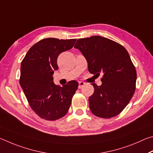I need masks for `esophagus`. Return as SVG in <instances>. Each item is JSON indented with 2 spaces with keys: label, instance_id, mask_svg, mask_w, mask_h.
I'll return each mask as SVG.
<instances>
[{
  "label": "esophagus",
  "instance_id": "esophagus-1",
  "mask_svg": "<svg viewBox=\"0 0 153 153\" xmlns=\"http://www.w3.org/2000/svg\"><path fill=\"white\" fill-rule=\"evenodd\" d=\"M85 82H82V81H80L79 82V89H81V88H82L84 87V85H85Z\"/></svg>",
  "mask_w": 153,
  "mask_h": 153
}]
</instances>
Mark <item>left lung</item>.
<instances>
[{"instance_id":"1","label":"left lung","mask_w":153,"mask_h":153,"mask_svg":"<svg viewBox=\"0 0 153 153\" xmlns=\"http://www.w3.org/2000/svg\"><path fill=\"white\" fill-rule=\"evenodd\" d=\"M74 48L86 58L91 73L103 74L101 85L92 83L94 93L89 98L91 111L102 118L118 115L136 89V71L128 51L117 42L97 36L79 39Z\"/></svg>"}]
</instances>
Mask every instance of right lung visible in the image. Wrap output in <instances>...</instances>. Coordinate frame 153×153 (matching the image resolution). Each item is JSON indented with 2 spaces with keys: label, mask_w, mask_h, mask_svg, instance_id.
Here are the masks:
<instances>
[{
  "label": "right lung",
  "mask_w": 153,
  "mask_h": 153,
  "mask_svg": "<svg viewBox=\"0 0 153 153\" xmlns=\"http://www.w3.org/2000/svg\"><path fill=\"white\" fill-rule=\"evenodd\" d=\"M76 41L44 39L29 50L21 62L20 85L31 109L43 119L56 120L65 116L78 89L75 81L62 87L53 81V72L58 69L59 54L71 50Z\"/></svg>",
  "instance_id": "obj_1"
}]
</instances>
